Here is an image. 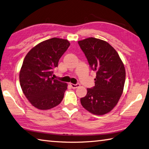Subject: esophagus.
<instances>
[{"mask_svg": "<svg viewBox=\"0 0 149 149\" xmlns=\"http://www.w3.org/2000/svg\"><path fill=\"white\" fill-rule=\"evenodd\" d=\"M70 85H71L72 87L73 88H76L77 87H79V86H80L79 83H76V84H73V83H70Z\"/></svg>", "mask_w": 149, "mask_h": 149, "instance_id": "esophagus-1", "label": "esophagus"}]
</instances>
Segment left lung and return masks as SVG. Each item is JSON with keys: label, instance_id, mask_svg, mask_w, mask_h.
Returning <instances> with one entry per match:
<instances>
[{"label": "left lung", "instance_id": "left-lung-1", "mask_svg": "<svg viewBox=\"0 0 149 149\" xmlns=\"http://www.w3.org/2000/svg\"><path fill=\"white\" fill-rule=\"evenodd\" d=\"M89 66L96 72L95 85L81 98L82 106L91 113L102 115L111 111L123 92L126 72L118 53L104 40L88 38L78 42Z\"/></svg>", "mask_w": 149, "mask_h": 149}]
</instances>
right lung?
<instances>
[{
  "label": "right lung",
  "instance_id": "add662e5",
  "mask_svg": "<svg viewBox=\"0 0 149 149\" xmlns=\"http://www.w3.org/2000/svg\"><path fill=\"white\" fill-rule=\"evenodd\" d=\"M70 45L67 40L53 38L36 45L25 57L19 73L21 87L37 109H49L63 100L67 84L52 75Z\"/></svg>",
  "mask_w": 149,
  "mask_h": 149
}]
</instances>
